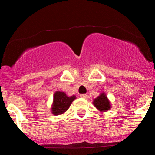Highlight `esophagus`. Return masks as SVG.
Segmentation results:
<instances>
[{
	"label": "esophagus",
	"instance_id": "1",
	"mask_svg": "<svg viewBox=\"0 0 155 155\" xmlns=\"http://www.w3.org/2000/svg\"><path fill=\"white\" fill-rule=\"evenodd\" d=\"M80 97H82V98H86L87 95L86 94H81V95H80Z\"/></svg>",
	"mask_w": 155,
	"mask_h": 155
}]
</instances>
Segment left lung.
Returning <instances> with one entry per match:
<instances>
[{
	"label": "left lung",
	"instance_id": "left-lung-1",
	"mask_svg": "<svg viewBox=\"0 0 155 155\" xmlns=\"http://www.w3.org/2000/svg\"><path fill=\"white\" fill-rule=\"evenodd\" d=\"M92 104L95 106L96 108L98 109L101 112L107 111L111 109V102L108 100L106 94L103 92H101L98 97L94 99Z\"/></svg>",
	"mask_w": 155,
	"mask_h": 155
}]
</instances>
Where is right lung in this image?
<instances>
[{
	"label": "right lung",
	"instance_id": "right-lung-1",
	"mask_svg": "<svg viewBox=\"0 0 155 155\" xmlns=\"http://www.w3.org/2000/svg\"><path fill=\"white\" fill-rule=\"evenodd\" d=\"M76 98L75 95L68 96L64 92H55L53 96V103L51 108L52 114L55 116L63 114L68 109L71 104Z\"/></svg>",
	"mask_w": 155,
	"mask_h": 155
}]
</instances>
